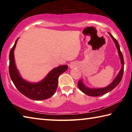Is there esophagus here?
<instances>
[{"label": "esophagus", "instance_id": "1", "mask_svg": "<svg viewBox=\"0 0 132 132\" xmlns=\"http://www.w3.org/2000/svg\"><path fill=\"white\" fill-rule=\"evenodd\" d=\"M73 67H74V66L72 64H70V68H73Z\"/></svg>", "mask_w": 132, "mask_h": 132}]
</instances>
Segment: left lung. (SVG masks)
<instances>
[{"label": "left lung", "instance_id": "1", "mask_svg": "<svg viewBox=\"0 0 132 132\" xmlns=\"http://www.w3.org/2000/svg\"><path fill=\"white\" fill-rule=\"evenodd\" d=\"M108 34H109V35H110V37L112 38V39H113V42H115L116 46H117V48L118 51V53H119V56L120 59V63L122 64V68H121V69H120V70L119 71V73H118V75H117V76L115 78L114 80H113V81L112 82L109 86L106 87L99 88H89L85 86V85L83 84L82 80H79L77 84L78 87H79V88L82 91V93L86 94L87 95L91 96V97L101 96L112 90L113 88H115L119 84V82H120V81H121V80L122 79L123 74L124 61H123V55L120 50L119 45L118 44L117 40L115 38L110 34V33L108 32Z\"/></svg>", "mask_w": 132, "mask_h": 132}]
</instances>
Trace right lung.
<instances>
[{
	"label": "right lung",
	"instance_id": "right-lung-1",
	"mask_svg": "<svg viewBox=\"0 0 132 132\" xmlns=\"http://www.w3.org/2000/svg\"><path fill=\"white\" fill-rule=\"evenodd\" d=\"M19 38L16 39L9 54V74L17 89L26 97L31 100H46L54 94L57 89L58 77L68 68V65H62L53 69L41 81L31 82L26 81L20 75L15 64L14 51Z\"/></svg>",
	"mask_w": 132,
	"mask_h": 132
}]
</instances>
